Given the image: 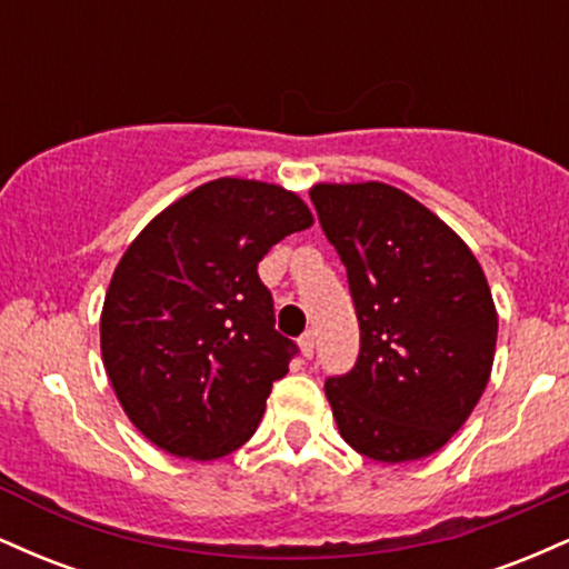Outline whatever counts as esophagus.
<instances>
[{
    "mask_svg": "<svg viewBox=\"0 0 569 569\" xmlns=\"http://www.w3.org/2000/svg\"><path fill=\"white\" fill-rule=\"evenodd\" d=\"M299 348H302L305 358H312V350H316V331H305V335L299 337Z\"/></svg>",
    "mask_w": 569,
    "mask_h": 569,
    "instance_id": "obj_1",
    "label": "esophagus"
}]
</instances>
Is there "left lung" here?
I'll return each instance as SVG.
<instances>
[{
  "label": "left lung",
  "instance_id": "left-lung-1",
  "mask_svg": "<svg viewBox=\"0 0 569 569\" xmlns=\"http://www.w3.org/2000/svg\"><path fill=\"white\" fill-rule=\"evenodd\" d=\"M310 200L348 267L361 329L356 367L326 380L339 433L380 462L439 452L492 371L485 270L433 211L382 181L316 184Z\"/></svg>",
  "mask_w": 569,
  "mask_h": 569
}]
</instances>
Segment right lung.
<instances>
[{
	"label": "right lung",
	"mask_w": 569,
	"mask_h": 569,
	"mask_svg": "<svg viewBox=\"0 0 569 569\" xmlns=\"http://www.w3.org/2000/svg\"><path fill=\"white\" fill-rule=\"evenodd\" d=\"M310 224L299 194L227 176L171 202L122 253L103 367L130 422L168 455L217 460L253 436L297 356L257 267Z\"/></svg>",
	"instance_id": "right-lung-1"
}]
</instances>
